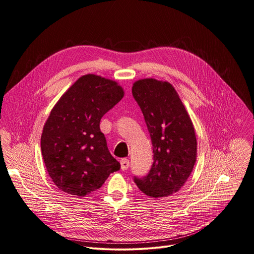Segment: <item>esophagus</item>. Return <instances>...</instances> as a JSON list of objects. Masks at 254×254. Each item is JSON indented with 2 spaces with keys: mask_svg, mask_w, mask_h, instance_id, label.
<instances>
[{
  "mask_svg": "<svg viewBox=\"0 0 254 254\" xmlns=\"http://www.w3.org/2000/svg\"><path fill=\"white\" fill-rule=\"evenodd\" d=\"M129 167V161L127 159H122L121 160V168L123 171L127 170Z\"/></svg>",
  "mask_w": 254,
  "mask_h": 254,
  "instance_id": "34e87169",
  "label": "esophagus"
}]
</instances>
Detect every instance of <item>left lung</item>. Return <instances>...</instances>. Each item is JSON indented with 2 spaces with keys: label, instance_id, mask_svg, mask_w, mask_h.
I'll return each instance as SVG.
<instances>
[{
  "label": "left lung",
  "instance_id": "8db88e82",
  "mask_svg": "<svg viewBox=\"0 0 254 254\" xmlns=\"http://www.w3.org/2000/svg\"><path fill=\"white\" fill-rule=\"evenodd\" d=\"M131 92L147 124L154 154L149 173L133 176V182L147 196H171L184 186L196 162L192 122L169 82L141 79L134 82Z\"/></svg>",
  "mask_w": 254,
  "mask_h": 254
}]
</instances>
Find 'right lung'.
Segmentation results:
<instances>
[{"label":"right lung","instance_id":"obj_1","mask_svg":"<svg viewBox=\"0 0 254 254\" xmlns=\"http://www.w3.org/2000/svg\"><path fill=\"white\" fill-rule=\"evenodd\" d=\"M123 97L124 90L116 81L87 74L54 106L41 135V152L50 178L61 191L83 197L121 169L108 151L99 123Z\"/></svg>","mask_w":254,"mask_h":254}]
</instances>
